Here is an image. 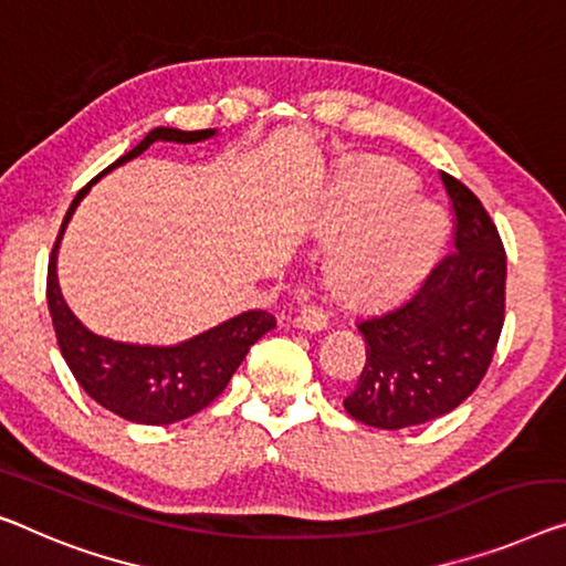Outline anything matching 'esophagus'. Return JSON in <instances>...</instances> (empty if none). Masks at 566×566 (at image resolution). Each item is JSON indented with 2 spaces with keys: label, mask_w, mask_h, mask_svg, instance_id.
<instances>
[{
  "label": "esophagus",
  "mask_w": 566,
  "mask_h": 566,
  "mask_svg": "<svg viewBox=\"0 0 566 566\" xmlns=\"http://www.w3.org/2000/svg\"><path fill=\"white\" fill-rule=\"evenodd\" d=\"M294 323H297V327H302V331H310V333L325 331V327L331 325V312L319 305H305L300 310V315Z\"/></svg>",
  "instance_id": "1"
}]
</instances>
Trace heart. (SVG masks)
<instances>
[{
  "label": "heart",
  "mask_w": 566,
  "mask_h": 566,
  "mask_svg": "<svg viewBox=\"0 0 566 566\" xmlns=\"http://www.w3.org/2000/svg\"><path fill=\"white\" fill-rule=\"evenodd\" d=\"M409 185V175L384 159H364L337 185L333 216L348 231L327 256V280L350 305H396L442 247V213L403 196Z\"/></svg>",
  "instance_id": "1"
}]
</instances>
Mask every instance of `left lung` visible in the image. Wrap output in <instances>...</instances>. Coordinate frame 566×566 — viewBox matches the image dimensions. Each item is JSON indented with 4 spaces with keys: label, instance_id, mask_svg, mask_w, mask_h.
I'll list each match as a JSON object with an SVG mask.
<instances>
[{
    "label": "left lung",
    "instance_id": "1",
    "mask_svg": "<svg viewBox=\"0 0 566 566\" xmlns=\"http://www.w3.org/2000/svg\"><path fill=\"white\" fill-rule=\"evenodd\" d=\"M454 249L399 307L364 317L366 366L345 411L378 429L424 424L483 381L505 317V249L475 192L442 172Z\"/></svg>",
    "mask_w": 566,
    "mask_h": 566
}]
</instances>
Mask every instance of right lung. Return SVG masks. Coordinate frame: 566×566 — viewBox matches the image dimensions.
<instances>
[{"instance_id":"1","label":"right lung","mask_w":566,"mask_h":566,"mask_svg":"<svg viewBox=\"0 0 566 566\" xmlns=\"http://www.w3.org/2000/svg\"><path fill=\"white\" fill-rule=\"evenodd\" d=\"M216 129L180 132L170 126H157L137 147L108 165L101 175L139 157L155 142L192 145V142L210 139ZM98 177L73 198L55 239L53 254H50L48 310L53 317L57 345H61L65 364L81 389L112 415L137 421V424H172V421L198 415L200 409H206L210 401L221 396L251 345L276 327V319L264 310H249L243 315L226 319L213 331L200 333L180 345H170V348L116 343L83 327L81 319L65 305L61 286H57L55 259L73 210L86 198Z\"/></svg>"}]
</instances>
